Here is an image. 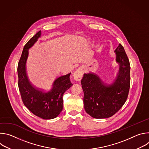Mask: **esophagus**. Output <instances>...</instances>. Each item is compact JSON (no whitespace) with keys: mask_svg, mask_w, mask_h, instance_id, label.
<instances>
[{"mask_svg":"<svg viewBox=\"0 0 149 149\" xmlns=\"http://www.w3.org/2000/svg\"><path fill=\"white\" fill-rule=\"evenodd\" d=\"M83 74V71L81 68H78L73 74V77L76 81H80L82 79Z\"/></svg>","mask_w":149,"mask_h":149,"instance_id":"1","label":"esophagus"}]
</instances>
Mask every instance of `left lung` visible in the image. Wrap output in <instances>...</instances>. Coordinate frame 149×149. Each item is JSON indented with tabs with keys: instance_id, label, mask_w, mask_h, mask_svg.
<instances>
[{
	"instance_id": "obj_1",
	"label": "left lung",
	"mask_w": 149,
	"mask_h": 149,
	"mask_svg": "<svg viewBox=\"0 0 149 149\" xmlns=\"http://www.w3.org/2000/svg\"><path fill=\"white\" fill-rule=\"evenodd\" d=\"M119 71L114 82L105 84L94 73L84 74L81 79L84 91V109L95 118H109L115 114L124 104L130 87V66L121 44L114 51Z\"/></svg>"
}]
</instances>
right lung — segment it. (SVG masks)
Wrapping results in <instances>:
<instances>
[{
    "label": "right lung",
    "instance_id": "right-lung-1",
    "mask_svg": "<svg viewBox=\"0 0 149 149\" xmlns=\"http://www.w3.org/2000/svg\"><path fill=\"white\" fill-rule=\"evenodd\" d=\"M40 31L36 33L25 45L17 66L18 87L24 105L35 116L45 120L56 117L62 110L63 94L72 86L71 73L57 77L52 88L48 91L36 88L29 82L26 72V62L28 51L40 36Z\"/></svg>",
    "mask_w": 149,
    "mask_h": 149
}]
</instances>
